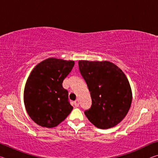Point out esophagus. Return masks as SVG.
<instances>
[{
  "label": "esophagus",
  "mask_w": 158,
  "mask_h": 158,
  "mask_svg": "<svg viewBox=\"0 0 158 158\" xmlns=\"http://www.w3.org/2000/svg\"><path fill=\"white\" fill-rule=\"evenodd\" d=\"M74 105H75L76 107H78V106H79V100H76L75 101H74Z\"/></svg>",
  "instance_id": "1"
}]
</instances>
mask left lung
<instances>
[{"mask_svg":"<svg viewBox=\"0 0 158 158\" xmlns=\"http://www.w3.org/2000/svg\"><path fill=\"white\" fill-rule=\"evenodd\" d=\"M79 68L92 99L85 115L100 129L116 126L126 116L132 103V90L126 76L109 61L79 60Z\"/></svg>","mask_w":158,"mask_h":158,"instance_id":"left-lung-1","label":"left lung"}]
</instances>
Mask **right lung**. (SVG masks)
Listing matches in <instances>:
<instances>
[{"label":"right lung","mask_w":158,"mask_h":158,"mask_svg":"<svg viewBox=\"0 0 158 158\" xmlns=\"http://www.w3.org/2000/svg\"><path fill=\"white\" fill-rule=\"evenodd\" d=\"M74 65L73 60L49 58L32 70L26 83L23 101L29 116L37 125L57 126L73 110L63 81Z\"/></svg>","instance_id":"right-lung-1"}]
</instances>
